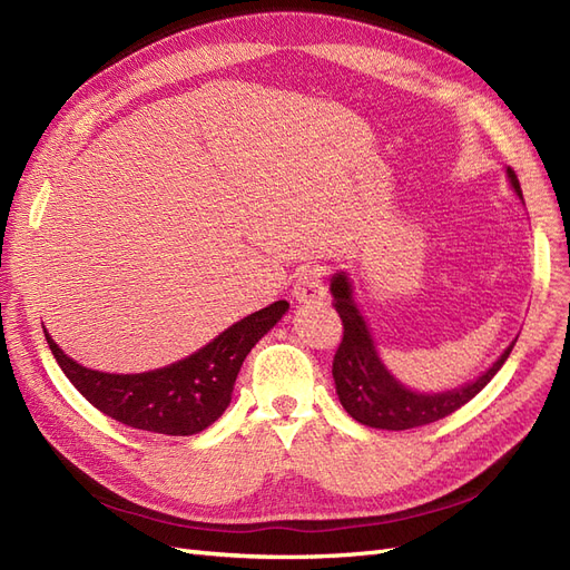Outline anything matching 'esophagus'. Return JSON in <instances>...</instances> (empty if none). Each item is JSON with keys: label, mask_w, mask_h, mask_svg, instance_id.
<instances>
[{"label": "esophagus", "mask_w": 570, "mask_h": 570, "mask_svg": "<svg viewBox=\"0 0 570 570\" xmlns=\"http://www.w3.org/2000/svg\"><path fill=\"white\" fill-rule=\"evenodd\" d=\"M292 297L299 304H314L325 299V283H323V271L321 268H306L299 273V278L292 289Z\"/></svg>", "instance_id": "obj_1"}]
</instances>
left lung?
Segmentation results:
<instances>
[{
  "label": "left lung",
  "mask_w": 570,
  "mask_h": 570,
  "mask_svg": "<svg viewBox=\"0 0 570 570\" xmlns=\"http://www.w3.org/2000/svg\"><path fill=\"white\" fill-rule=\"evenodd\" d=\"M507 178L515 197L523 199L519 178H515L511 168H507ZM331 292L344 325V337L333 358L335 390L344 411L354 421L368 428L409 430L450 416V413L461 409L465 402H471L492 381L497 371L509 358L515 340H519L515 337L497 356L494 364L488 371H482L475 381L444 392H419L406 387L402 381H396L390 368L383 364L375 340L371 335V327L354 299V287L347 271H337L333 275Z\"/></svg>",
  "instance_id": "1"
}]
</instances>
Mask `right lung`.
Listing matches in <instances>:
<instances>
[{
  "label": "right lung",
  "mask_w": 570,
  "mask_h": 570,
  "mask_svg": "<svg viewBox=\"0 0 570 570\" xmlns=\"http://www.w3.org/2000/svg\"><path fill=\"white\" fill-rule=\"evenodd\" d=\"M289 304L285 299L245 316L226 327L202 350L176 364L145 373H105L80 366L51 340L45 337L57 364L73 387L109 419L161 435H197L216 423L233 400L243 361L254 344L278 323Z\"/></svg>",
  "instance_id": "1"
}]
</instances>
